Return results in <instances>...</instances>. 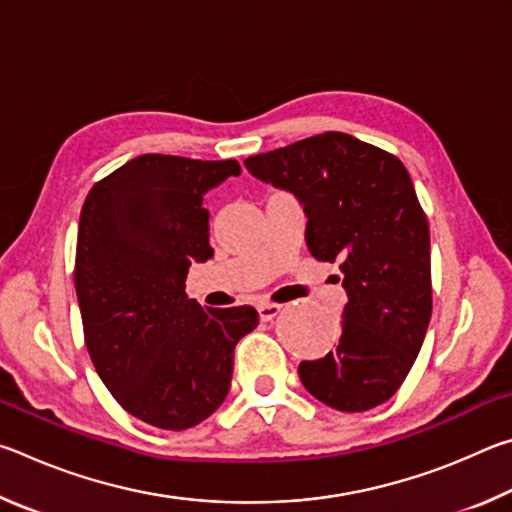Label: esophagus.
Instances as JSON below:
<instances>
[{"mask_svg": "<svg viewBox=\"0 0 512 512\" xmlns=\"http://www.w3.org/2000/svg\"><path fill=\"white\" fill-rule=\"evenodd\" d=\"M257 311L262 320H273L282 311V305H275V302H262V305H257Z\"/></svg>", "mask_w": 512, "mask_h": 512, "instance_id": "34e87169", "label": "esophagus"}]
</instances>
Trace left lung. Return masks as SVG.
I'll return each mask as SVG.
<instances>
[{"label": "left lung", "instance_id": "8db88e82", "mask_svg": "<svg viewBox=\"0 0 512 512\" xmlns=\"http://www.w3.org/2000/svg\"><path fill=\"white\" fill-rule=\"evenodd\" d=\"M246 169L298 198L309 253L339 264L348 293L339 343L302 361L300 381L336 411L391 400L431 320L429 225L409 171L395 155L334 131L250 155Z\"/></svg>", "mask_w": 512, "mask_h": 512}]
</instances>
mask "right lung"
Returning a JSON list of instances; mask_svg holds the SVG:
<instances>
[{"label":"right lung","mask_w":512,"mask_h":512,"mask_svg":"<svg viewBox=\"0 0 512 512\" xmlns=\"http://www.w3.org/2000/svg\"><path fill=\"white\" fill-rule=\"evenodd\" d=\"M239 173L237 160L146 153L83 203L74 287L85 345L112 397L158 429L219 409L235 345L259 323L253 307L210 309L185 293L189 266L214 255L205 194Z\"/></svg>","instance_id":"add662e5"}]
</instances>
